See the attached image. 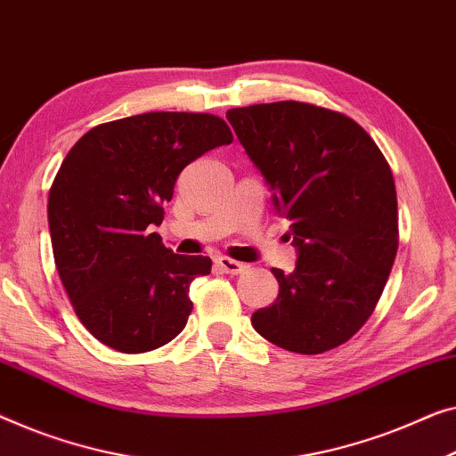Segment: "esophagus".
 <instances>
[{
	"instance_id": "obj_1",
	"label": "esophagus",
	"mask_w": 456,
	"mask_h": 456,
	"mask_svg": "<svg viewBox=\"0 0 456 456\" xmlns=\"http://www.w3.org/2000/svg\"><path fill=\"white\" fill-rule=\"evenodd\" d=\"M216 265L220 267L224 273H232V275L244 273V272H247V269H248L247 265H244V263L230 259V256H217V259H216Z\"/></svg>"
}]
</instances>
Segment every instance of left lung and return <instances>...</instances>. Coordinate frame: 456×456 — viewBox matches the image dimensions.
<instances>
[{"instance_id":"obj_1","label":"left lung","mask_w":456,"mask_h":456,"mask_svg":"<svg viewBox=\"0 0 456 456\" xmlns=\"http://www.w3.org/2000/svg\"><path fill=\"white\" fill-rule=\"evenodd\" d=\"M226 118L298 250L292 273L272 269L280 294L250 322L288 352H329L360 331L391 273L399 247L391 167L354 118L314 104H253Z\"/></svg>"}]
</instances>
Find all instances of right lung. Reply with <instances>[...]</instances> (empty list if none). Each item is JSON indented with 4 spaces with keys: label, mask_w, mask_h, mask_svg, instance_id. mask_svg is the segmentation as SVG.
<instances>
[{
    "label": "right lung",
    "mask_w": 456,
    "mask_h": 456,
    "mask_svg": "<svg viewBox=\"0 0 456 456\" xmlns=\"http://www.w3.org/2000/svg\"><path fill=\"white\" fill-rule=\"evenodd\" d=\"M232 131L208 113H143L82 135L49 191L53 256L82 325L104 346L143 354L173 341L193 310L189 286L209 256L176 255L151 232L181 170Z\"/></svg>",
    "instance_id": "1"
}]
</instances>
